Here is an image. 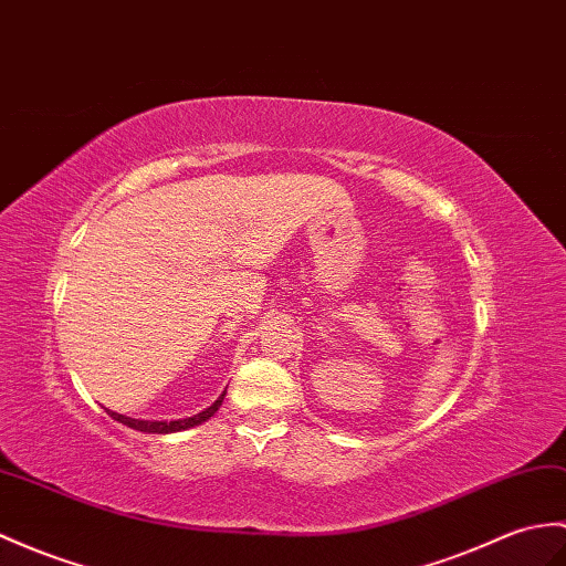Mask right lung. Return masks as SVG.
Returning <instances> with one entry per match:
<instances>
[{"instance_id":"add662e5","label":"right lung","mask_w":566,"mask_h":566,"mask_svg":"<svg viewBox=\"0 0 566 566\" xmlns=\"http://www.w3.org/2000/svg\"><path fill=\"white\" fill-rule=\"evenodd\" d=\"M223 396H227V392H221L219 400H217L212 407H207L205 412L195 415V417H188V419H176V422H144V419H133V417L117 415V412H111V410H108V415H111L113 419H117V422H120V424L129 427V429L147 431V433H170V431H182V429H190V427H197V424L207 422V419L219 410V405L223 402Z\"/></svg>"}]
</instances>
